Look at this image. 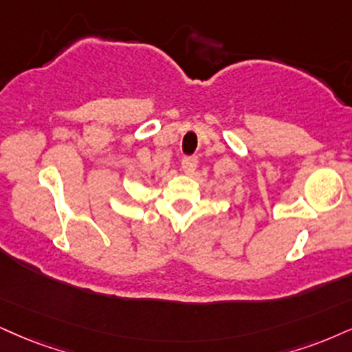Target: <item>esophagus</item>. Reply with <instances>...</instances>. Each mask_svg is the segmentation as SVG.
Instances as JSON below:
<instances>
[{
    "label": "esophagus",
    "instance_id": "esophagus-1",
    "mask_svg": "<svg viewBox=\"0 0 352 352\" xmlns=\"http://www.w3.org/2000/svg\"><path fill=\"white\" fill-rule=\"evenodd\" d=\"M197 168V156H186L183 158V171L186 175H192Z\"/></svg>",
    "mask_w": 352,
    "mask_h": 352
}]
</instances>
